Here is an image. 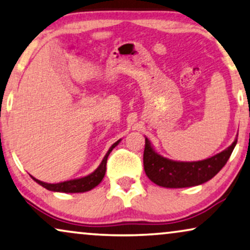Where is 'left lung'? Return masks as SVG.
I'll return each mask as SVG.
<instances>
[{
    "label": "left lung",
    "mask_w": 250,
    "mask_h": 250,
    "mask_svg": "<svg viewBox=\"0 0 250 250\" xmlns=\"http://www.w3.org/2000/svg\"><path fill=\"white\" fill-rule=\"evenodd\" d=\"M238 140L223 151L198 162H177L159 155L146 138L143 166L150 181L164 188H188L203 184L216 175L230 158Z\"/></svg>",
    "instance_id": "1"
}]
</instances>
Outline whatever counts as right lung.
I'll list each match as a JSON object with an SVG mask.
<instances>
[{
	"label": "right lung",
	"mask_w": 250,
	"mask_h": 250,
	"mask_svg": "<svg viewBox=\"0 0 250 250\" xmlns=\"http://www.w3.org/2000/svg\"><path fill=\"white\" fill-rule=\"evenodd\" d=\"M121 142V140H118L117 142H115L109 150L105 153V156L102 159L100 165L98 166V168L94 170L93 173L88 174V175L84 177H80V179H74L69 181H64V182L60 183H46L42 182V181L35 179V177L32 176V179L35 181L36 183H39L40 186H42L45 189L50 191H54V192H66V193H80V192H86V191H90L98 186L99 183L101 182L102 179L104 177L105 174V165H107V159L108 156L110 155L112 149L115 148L116 146H118V143Z\"/></svg>",
	"instance_id": "obj_1"
}]
</instances>
